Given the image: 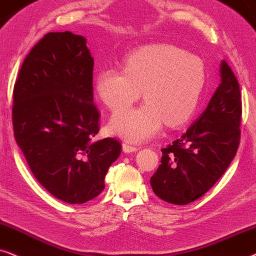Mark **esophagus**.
Here are the masks:
<instances>
[{
  "label": "esophagus",
  "mask_w": 256,
  "mask_h": 256,
  "mask_svg": "<svg viewBox=\"0 0 256 256\" xmlns=\"http://www.w3.org/2000/svg\"><path fill=\"white\" fill-rule=\"evenodd\" d=\"M122 151L125 153H131V152H137L138 151V148L137 146H132L128 144V142H122Z\"/></svg>",
  "instance_id": "1"
}]
</instances>
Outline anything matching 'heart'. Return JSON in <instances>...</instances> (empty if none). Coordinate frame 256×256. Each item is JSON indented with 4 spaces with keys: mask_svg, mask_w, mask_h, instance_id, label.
Returning a JSON list of instances; mask_svg holds the SVG:
<instances>
[{
    "mask_svg": "<svg viewBox=\"0 0 256 256\" xmlns=\"http://www.w3.org/2000/svg\"><path fill=\"white\" fill-rule=\"evenodd\" d=\"M205 82V64L199 57L171 44H153L128 54L122 71L100 70L96 91L111 111L122 110L112 116L111 134L142 142L158 134L164 122L168 128L185 124L199 104ZM142 90L146 103L125 109Z\"/></svg>",
    "mask_w": 256,
    "mask_h": 256,
    "instance_id": "heart-1",
    "label": "heart"
}]
</instances>
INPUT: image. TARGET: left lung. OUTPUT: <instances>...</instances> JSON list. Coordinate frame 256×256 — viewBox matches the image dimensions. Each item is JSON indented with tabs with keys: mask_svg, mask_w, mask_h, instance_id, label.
<instances>
[{
	"mask_svg": "<svg viewBox=\"0 0 256 256\" xmlns=\"http://www.w3.org/2000/svg\"><path fill=\"white\" fill-rule=\"evenodd\" d=\"M220 84L206 110L179 139L162 148V164L150 179L164 202L187 205L204 196L236 154L240 142L239 83L224 60Z\"/></svg>",
	"mask_w": 256,
	"mask_h": 256,
	"instance_id": "left-lung-1",
	"label": "left lung"
}]
</instances>
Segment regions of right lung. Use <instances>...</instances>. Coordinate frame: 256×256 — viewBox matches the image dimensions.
<instances>
[{
    "label": "right lung",
    "instance_id": "add662e5",
    "mask_svg": "<svg viewBox=\"0 0 256 256\" xmlns=\"http://www.w3.org/2000/svg\"><path fill=\"white\" fill-rule=\"evenodd\" d=\"M92 71L86 38L49 32L26 57L14 86L17 145L40 185L72 205L104 190L108 170L122 152L114 138L94 139L100 112Z\"/></svg>",
    "mask_w": 256,
    "mask_h": 256
}]
</instances>
